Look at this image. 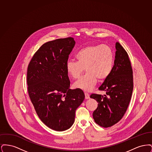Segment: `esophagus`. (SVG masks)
Returning a JSON list of instances; mask_svg holds the SVG:
<instances>
[{"label":"esophagus","instance_id":"esophagus-1","mask_svg":"<svg viewBox=\"0 0 152 152\" xmlns=\"http://www.w3.org/2000/svg\"><path fill=\"white\" fill-rule=\"evenodd\" d=\"M84 94H85V98H86V99H89V94H88L87 92H85Z\"/></svg>","mask_w":152,"mask_h":152}]
</instances>
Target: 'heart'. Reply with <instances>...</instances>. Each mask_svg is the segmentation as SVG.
Returning a JSON list of instances; mask_svg holds the SVG:
<instances>
[{
	"mask_svg": "<svg viewBox=\"0 0 152 152\" xmlns=\"http://www.w3.org/2000/svg\"><path fill=\"white\" fill-rule=\"evenodd\" d=\"M77 61L68 60L66 71L74 79L79 78L84 69L87 73L76 81L73 86L84 91H90L96 86L97 79H106L112 72L115 54L107 45H89L81 48L76 53Z\"/></svg>",
	"mask_w": 152,
	"mask_h": 152,
	"instance_id": "1",
	"label": "heart"
}]
</instances>
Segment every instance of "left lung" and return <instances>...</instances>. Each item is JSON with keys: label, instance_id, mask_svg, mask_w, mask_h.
<instances>
[{"label": "left lung", "instance_id": "1", "mask_svg": "<svg viewBox=\"0 0 152 152\" xmlns=\"http://www.w3.org/2000/svg\"><path fill=\"white\" fill-rule=\"evenodd\" d=\"M116 48L113 70L99 88L105 91L107 95L90 96L99 103L93 113L94 121L104 128L114 125L123 118L133 89V70L128 53L118 42H116Z\"/></svg>", "mask_w": 152, "mask_h": 152}]
</instances>
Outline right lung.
<instances>
[{
    "instance_id": "1",
    "label": "right lung",
    "mask_w": 152,
    "mask_h": 152,
    "mask_svg": "<svg viewBox=\"0 0 152 152\" xmlns=\"http://www.w3.org/2000/svg\"><path fill=\"white\" fill-rule=\"evenodd\" d=\"M75 44L73 37L43 44L27 68L28 92L36 113L48 127L56 131L71 128L75 112L84 101L80 89H69L66 63Z\"/></svg>"
}]
</instances>
